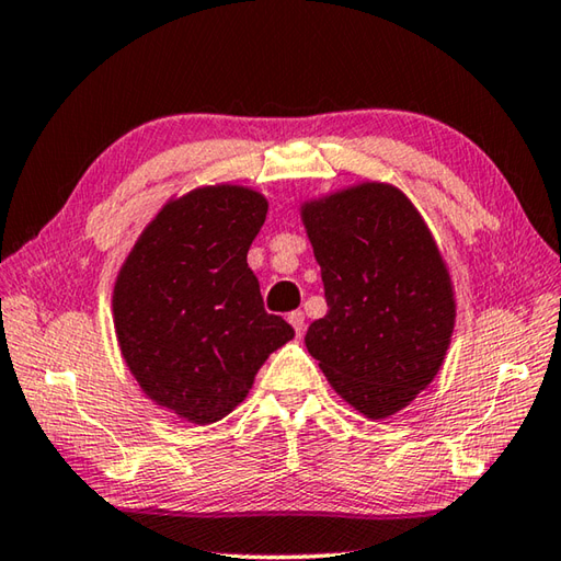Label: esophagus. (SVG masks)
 Masks as SVG:
<instances>
[{
	"instance_id": "34e87169",
	"label": "esophagus",
	"mask_w": 561,
	"mask_h": 561,
	"mask_svg": "<svg viewBox=\"0 0 561 561\" xmlns=\"http://www.w3.org/2000/svg\"><path fill=\"white\" fill-rule=\"evenodd\" d=\"M289 323L294 325L296 335H301L306 331V318H304V311H291L289 313Z\"/></svg>"
}]
</instances>
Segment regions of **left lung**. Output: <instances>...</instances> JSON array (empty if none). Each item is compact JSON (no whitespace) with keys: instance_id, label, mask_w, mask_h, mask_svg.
Wrapping results in <instances>:
<instances>
[{"instance_id":"left-lung-1","label":"left lung","mask_w":561,"mask_h":561,"mask_svg":"<svg viewBox=\"0 0 561 561\" xmlns=\"http://www.w3.org/2000/svg\"><path fill=\"white\" fill-rule=\"evenodd\" d=\"M328 313L306 347L367 419H387L440 369L455 328L449 274L421 214L389 184L304 206Z\"/></svg>"}]
</instances>
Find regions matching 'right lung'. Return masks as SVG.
Listing matches in <instances>:
<instances>
[{"label": "right lung", "mask_w": 561, "mask_h": 561, "mask_svg": "<svg viewBox=\"0 0 561 561\" xmlns=\"http://www.w3.org/2000/svg\"><path fill=\"white\" fill-rule=\"evenodd\" d=\"M267 202L243 186H204L162 208L121 267L114 323L148 397L196 425L248 397L262 362L294 337L265 311L248 267Z\"/></svg>", "instance_id": "obj_1"}]
</instances>
